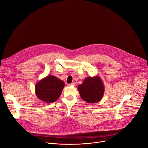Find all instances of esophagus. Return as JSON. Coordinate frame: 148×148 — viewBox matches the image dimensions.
Instances as JSON below:
<instances>
[{
  "instance_id": "esophagus-1",
  "label": "esophagus",
  "mask_w": 148,
  "mask_h": 148,
  "mask_svg": "<svg viewBox=\"0 0 148 148\" xmlns=\"http://www.w3.org/2000/svg\"><path fill=\"white\" fill-rule=\"evenodd\" d=\"M68 86H75V83H72L71 84H68Z\"/></svg>"
}]
</instances>
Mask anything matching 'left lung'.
Segmentation results:
<instances>
[{"instance_id": "1", "label": "left lung", "mask_w": 148, "mask_h": 148, "mask_svg": "<svg viewBox=\"0 0 148 148\" xmlns=\"http://www.w3.org/2000/svg\"><path fill=\"white\" fill-rule=\"evenodd\" d=\"M77 88L82 99L88 103L100 101L104 93V86L99 76L86 77Z\"/></svg>"}]
</instances>
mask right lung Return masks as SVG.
Returning a JSON list of instances; mask_svg holds the SVG:
<instances>
[{
    "instance_id": "right-lung-1",
    "label": "right lung",
    "mask_w": 148,
    "mask_h": 148,
    "mask_svg": "<svg viewBox=\"0 0 148 148\" xmlns=\"http://www.w3.org/2000/svg\"><path fill=\"white\" fill-rule=\"evenodd\" d=\"M65 83L53 75H48L38 82L35 86L36 96L47 103L54 102L60 97Z\"/></svg>"
}]
</instances>
